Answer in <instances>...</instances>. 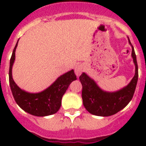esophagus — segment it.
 I'll use <instances>...</instances> for the list:
<instances>
[{"instance_id": "obj_1", "label": "esophagus", "mask_w": 146, "mask_h": 146, "mask_svg": "<svg viewBox=\"0 0 146 146\" xmlns=\"http://www.w3.org/2000/svg\"><path fill=\"white\" fill-rule=\"evenodd\" d=\"M82 66L81 65H78L75 67L74 69V72L77 76H80L81 74V73L82 72Z\"/></svg>"}]
</instances>
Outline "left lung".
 Returning <instances> with one entry per match:
<instances>
[{
	"mask_svg": "<svg viewBox=\"0 0 146 146\" xmlns=\"http://www.w3.org/2000/svg\"><path fill=\"white\" fill-rule=\"evenodd\" d=\"M129 42L131 45L129 39ZM131 48V56L135 65V74L128 86L120 91L113 93L104 91L86 73L80 75V80L82 86L83 105L90 113L98 116L113 115L123 109L131 100L138 80V66L132 45Z\"/></svg>",
	"mask_w": 146,
	"mask_h": 146,
	"instance_id": "left-lung-1",
	"label": "left lung"
}]
</instances>
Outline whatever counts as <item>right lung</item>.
Returning a JSON list of instances; mask_svg holds the SVG:
<instances>
[{
	"label": "right lung",
	"mask_w": 146,
	"mask_h": 146,
	"mask_svg": "<svg viewBox=\"0 0 146 146\" xmlns=\"http://www.w3.org/2000/svg\"><path fill=\"white\" fill-rule=\"evenodd\" d=\"M18 41L14 48L10 59L9 72L10 87L15 102L24 111L35 116H47L55 114L60 109L62 97L69 88L70 83L72 81L77 80L74 70L72 69L60 76L50 87L42 92L31 94L23 91L13 80L11 74Z\"/></svg>",
	"instance_id": "obj_1"
}]
</instances>
